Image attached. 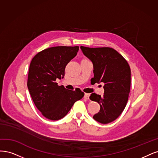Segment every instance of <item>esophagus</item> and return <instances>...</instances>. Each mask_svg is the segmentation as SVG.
I'll list each match as a JSON object with an SVG mask.
<instances>
[{
  "mask_svg": "<svg viewBox=\"0 0 158 158\" xmlns=\"http://www.w3.org/2000/svg\"><path fill=\"white\" fill-rule=\"evenodd\" d=\"M89 96H90V94L85 93L84 95V98L86 99H89Z\"/></svg>",
  "mask_w": 158,
  "mask_h": 158,
  "instance_id": "obj_1",
  "label": "esophagus"
}]
</instances>
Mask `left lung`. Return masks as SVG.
<instances>
[{"instance_id":"left-lung-1","label":"left lung","mask_w":158,"mask_h":158,"mask_svg":"<svg viewBox=\"0 0 158 158\" xmlns=\"http://www.w3.org/2000/svg\"><path fill=\"white\" fill-rule=\"evenodd\" d=\"M81 50L93 64L94 77L91 82L104 83V96L92 93L90 99L100 106L93 119L102 124L111 123L123 112L131 88V69L126 60L109 47L89 48Z\"/></svg>"}]
</instances>
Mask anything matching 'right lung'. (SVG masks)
Segmentation results:
<instances>
[{
  "instance_id": "add662e5",
  "label": "right lung",
  "mask_w": 158,
  "mask_h": 158,
  "mask_svg": "<svg viewBox=\"0 0 158 158\" xmlns=\"http://www.w3.org/2000/svg\"><path fill=\"white\" fill-rule=\"evenodd\" d=\"M79 51V47H54L44 49L32 59L29 65L27 87L35 105L48 119L65 117L76 101L84 96L81 90H70L58 86L65 68Z\"/></svg>"
}]
</instances>
